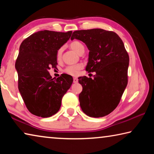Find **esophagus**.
I'll return each mask as SVG.
<instances>
[{
  "label": "esophagus",
  "instance_id": "obj_1",
  "mask_svg": "<svg viewBox=\"0 0 154 154\" xmlns=\"http://www.w3.org/2000/svg\"><path fill=\"white\" fill-rule=\"evenodd\" d=\"M73 82L75 83H76L78 82V79H77V78H76V77H74L73 78Z\"/></svg>",
  "mask_w": 154,
  "mask_h": 154
}]
</instances>
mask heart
<instances>
[{
    "mask_svg": "<svg viewBox=\"0 0 154 154\" xmlns=\"http://www.w3.org/2000/svg\"><path fill=\"white\" fill-rule=\"evenodd\" d=\"M70 46L72 49L77 52V54H79L81 51L84 49V46L83 44L78 41H73L70 43ZM62 49L60 48L58 51H57V59L60 60L61 58ZM82 64H77L75 65H71V66H68L66 69H64V72L66 73L72 75V76H77L81 70L83 69Z\"/></svg>",
    "mask_w": 154,
    "mask_h": 154,
    "instance_id": "heart-1",
    "label": "heart"
}]
</instances>
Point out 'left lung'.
<instances>
[{
    "label": "left lung",
    "instance_id": "left-lung-1",
    "mask_svg": "<svg viewBox=\"0 0 154 154\" xmlns=\"http://www.w3.org/2000/svg\"><path fill=\"white\" fill-rule=\"evenodd\" d=\"M74 38L90 50L85 70L96 72L94 79L78 78L83 87L81 108L92 118L107 116L118 106L128 84L129 56L123 41L116 32L100 28L76 30L71 39Z\"/></svg>",
    "mask_w": 154,
    "mask_h": 154
}]
</instances>
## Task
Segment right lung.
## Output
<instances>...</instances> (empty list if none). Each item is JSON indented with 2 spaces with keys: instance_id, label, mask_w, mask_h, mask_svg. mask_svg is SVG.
Wrapping results in <instances>:
<instances>
[{
  "instance_id": "1",
  "label": "right lung",
  "mask_w": 154,
  "mask_h": 154,
  "mask_svg": "<svg viewBox=\"0 0 154 154\" xmlns=\"http://www.w3.org/2000/svg\"><path fill=\"white\" fill-rule=\"evenodd\" d=\"M67 32L41 30L22 41L15 62L18 89L31 113L41 118L56 114L62 98L71 87L72 77L62 74L54 79L50 68H56L57 51L71 37Z\"/></svg>"
}]
</instances>
